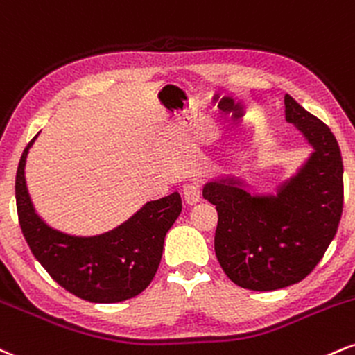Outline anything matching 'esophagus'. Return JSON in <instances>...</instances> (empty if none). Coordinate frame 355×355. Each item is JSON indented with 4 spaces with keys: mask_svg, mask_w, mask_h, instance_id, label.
<instances>
[{
    "mask_svg": "<svg viewBox=\"0 0 355 355\" xmlns=\"http://www.w3.org/2000/svg\"><path fill=\"white\" fill-rule=\"evenodd\" d=\"M182 194H184L187 204H196L201 199V186L198 182H186L182 187Z\"/></svg>",
    "mask_w": 355,
    "mask_h": 355,
    "instance_id": "34e87169",
    "label": "esophagus"
}]
</instances>
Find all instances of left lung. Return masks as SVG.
<instances>
[{"label": "left lung", "mask_w": 355, "mask_h": 355, "mask_svg": "<svg viewBox=\"0 0 355 355\" xmlns=\"http://www.w3.org/2000/svg\"><path fill=\"white\" fill-rule=\"evenodd\" d=\"M286 121L312 148L276 193L251 194L239 178L207 181L218 211L214 249L226 276L249 291H276L312 272L334 239L344 204L343 156L322 121L284 96Z\"/></svg>", "instance_id": "obj_1"}]
</instances>
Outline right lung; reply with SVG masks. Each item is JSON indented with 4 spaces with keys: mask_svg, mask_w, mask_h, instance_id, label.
I'll list each match as a JSON object with an SVG mask.
<instances>
[{
    "mask_svg": "<svg viewBox=\"0 0 355 355\" xmlns=\"http://www.w3.org/2000/svg\"><path fill=\"white\" fill-rule=\"evenodd\" d=\"M36 137L23 151L15 186L19 226L33 256L58 284L85 301L111 304L143 293L159 268L164 237L181 214V196L174 191L146 202L103 234L58 231L40 218L28 193L24 168Z\"/></svg>",
    "mask_w": 355,
    "mask_h": 355,
    "instance_id": "1",
    "label": "right lung"
}]
</instances>
